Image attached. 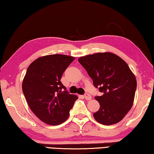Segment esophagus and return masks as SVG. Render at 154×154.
<instances>
[{"label":"esophagus","mask_w":154,"mask_h":154,"mask_svg":"<svg viewBox=\"0 0 154 154\" xmlns=\"http://www.w3.org/2000/svg\"><path fill=\"white\" fill-rule=\"evenodd\" d=\"M84 97H85V99H86L87 100H91V98H92V97L91 96V95H90L89 94H85V95H84Z\"/></svg>","instance_id":"obj_1"}]
</instances>
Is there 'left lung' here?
I'll return each instance as SVG.
<instances>
[{
	"instance_id": "obj_1",
	"label": "left lung",
	"mask_w": 154,
	"mask_h": 154,
	"mask_svg": "<svg viewBox=\"0 0 154 154\" xmlns=\"http://www.w3.org/2000/svg\"><path fill=\"white\" fill-rule=\"evenodd\" d=\"M79 61L103 93L95 97L100 106L94 113L95 119L105 125L119 122L132 108L137 89V79L128 65L111 52L89 54Z\"/></svg>"
}]
</instances>
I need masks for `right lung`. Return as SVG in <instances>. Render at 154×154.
Listing matches in <instances>:
<instances>
[{"label": "right lung", "instance_id": "add662e5", "mask_svg": "<svg viewBox=\"0 0 154 154\" xmlns=\"http://www.w3.org/2000/svg\"><path fill=\"white\" fill-rule=\"evenodd\" d=\"M75 59L63 54L41 57L29 65L22 82V91L32 112L51 125L63 123L78 97L69 94L60 79Z\"/></svg>", "mask_w": 154, "mask_h": 154}]
</instances>
